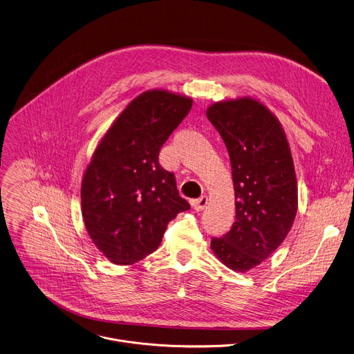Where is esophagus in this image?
<instances>
[{
    "mask_svg": "<svg viewBox=\"0 0 354 354\" xmlns=\"http://www.w3.org/2000/svg\"><path fill=\"white\" fill-rule=\"evenodd\" d=\"M208 197L207 195H203V197H200L198 200H194L192 203H191V205H192V208L195 209V211H203L207 205H208Z\"/></svg>",
    "mask_w": 354,
    "mask_h": 354,
    "instance_id": "esophagus-1",
    "label": "esophagus"
}]
</instances>
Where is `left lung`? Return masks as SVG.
<instances>
[{"mask_svg": "<svg viewBox=\"0 0 354 354\" xmlns=\"http://www.w3.org/2000/svg\"><path fill=\"white\" fill-rule=\"evenodd\" d=\"M207 116L226 145L236 200V221L211 249L226 267L245 272L270 257L294 223L292 156L277 116L256 98L214 102Z\"/></svg>", "mask_w": 354, "mask_h": 354, "instance_id": "8db88e82", "label": "left lung"}]
</instances>
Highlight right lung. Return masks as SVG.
I'll return each mask as SVG.
<instances>
[{
  "label": "right lung",
  "mask_w": 354,
  "mask_h": 354,
  "mask_svg": "<svg viewBox=\"0 0 354 354\" xmlns=\"http://www.w3.org/2000/svg\"><path fill=\"white\" fill-rule=\"evenodd\" d=\"M192 106L167 90L138 95L100 140L82 181V214L93 243L112 263L133 264L162 243L189 209L159 153Z\"/></svg>",
  "instance_id": "obj_1"
}]
</instances>
